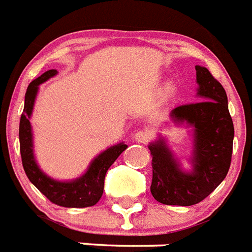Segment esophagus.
<instances>
[{
  "mask_svg": "<svg viewBox=\"0 0 252 252\" xmlns=\"http://www.w3.org/2000/svg\"><path fill=\"white\" fill-rule=\"evenodd\" d=\"M133 138L136 139L138 143H147L151 139V134L147 130H138V132L134 133Z\"/></svg>",
  "mask_w": 252,
  "mask_h": 252,
  "instance_id": "esophagus-1",
  "label": "esophagus"
}]
</instances>
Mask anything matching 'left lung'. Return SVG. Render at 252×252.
Wrapping results in <instances>:
<instances>
[{"label": "left lung", "instance_id": "1", "mask_svg": "<svg viewBox=\"0 0 252 252\" xmlns=\"http://www.w3.org/2000/svg\"><path fill=\"white\" fill-rule=\"evenodd\" d=\"M198 102L175 107L170 118L193 130L191 172H185L158 138L150 143L152 156L151 193L164 205L191 206L208 197L225 178L232 160L234 128L228 110L227 94L210 71L196 65Z\"/></svg>", "mask_w": 252, "mask_h": 252}]
</instances>
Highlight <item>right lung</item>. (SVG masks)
<instances>
[{"label":"right lung","mask_w":252,"mask_h":252,"mask_svg":"<svg viewBox=\"0 0 252 252\" xmlns=\"http://www.w3.org/2000/svg\"><path fill=\"white\" fill-rule=\"evenodd\" d=\"M58 70L51 69L34 79L28 86L25 94L24 110L19 126L20 155L24 172L29 181L46 196L51 202L64 208H88L100 201L103 193V182L107 169L113 165L124 150L128 147L124 143H118L101 152L90 164L87 172L82 177L69 182L52 179L42 172L37 165L33 152V133H32L31 116L34 107L38 87L50 78L55 77Z\"/></svg>","instance_id":"1"}]
</instances>
